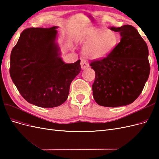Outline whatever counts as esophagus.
I'll return each mask as SVG.
<instances>
[{"label":"esophagus","instance_id":"34e87169","mask_svg":"<svg viewBox=\"0 0 159 159\" xmlns=\"http://www.w3.org/2000/svg\"><path fill=\"white\" fill-rule=\"evenodd\" d=\"M81 68H82V69H85V68H88V67H89L88 61L85 59L81 60Z\"/></svg>","mask_w":159,"mask_h":159}]
</instances>
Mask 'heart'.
<instances>
[{
    "instance_id": "1",
    "label": "heart",
    "mask_w": 159,
    "mask_h": 159,
    "mask_svg": "<svg viewBox=\"0 0 159 159\" xmlns=\"http://www.w3.org/2000/svg\"><path fill=\"white\" fill-rule=\"evenodd\" d=\"M80 40L85 44L83 53L90 58L103 59L108 56L119 42L118 34L111 30L91 26L81 35Z\"/></svg>"
}]
</instances>
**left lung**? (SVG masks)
<instances>
[{"label": "left lung", "instance_id": "obj_1", "mask_svg": "<svg viewBox=\"0 0 159 159\" xmlns=\"http://www.w3.org/2000/svg\"><path fill=\"white\" fill-rule=\"evenodd\" d=\"M121 36L115 49L106 57L93 60L95 72L93 96L98 104L117 107L132 103L144 88L150 74L145 41L131 25L111 27Z\"/></svg>", "mask_w": 159, "mask_h": 159}]
</instances>
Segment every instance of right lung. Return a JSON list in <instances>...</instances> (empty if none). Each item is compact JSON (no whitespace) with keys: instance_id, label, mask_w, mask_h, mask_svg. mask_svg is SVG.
<instances>
[{"instance_id":"right-lung-1","label":"right lung","mask_w":159,"mask_h":159,"mask_svg":"<svg viewBox=\"0 0 159 159\" xmlns=\"http://www.w3.org/2000/svg\"><path fill=\"white\" fill-rule=\"evenodd\" d=\"M56 26L24 30L11 54L10 75L28 103L51 108L68 99L71 81L81 71L80 60L66 64L59 57Z\"/></svg>"}]
</instances>
